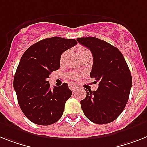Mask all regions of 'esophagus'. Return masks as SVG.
Returning a JSON list of instances; mask_svg holds the SVG:
<instances>
[{
  "mask_svg": "<svg viewBox=\"0 0 147 147\" xmlns=\"http://www.w3.org/2000/svg\"><path fill=\"white\" fill-rule=\"evenodd\" d=\"M69 88H71V90H72L73 92H74V91H75L76 89V88H77V86H75V85H74V84H69Z\"/></svg>",
  "mask_w": 147,
  "mask_h": 147,
  "instance_id": "1",
  "label": "esophagus"
}]
</instances>
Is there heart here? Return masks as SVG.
I'll use <instances>...</instances> for the list:
<instances>
[{
	"instance_id": "1",
	"label": "heart",
	"mask_w": 147,
	"mask_h": 147,
	"mask_svg": "<svg viewBox=\"0 0 147 147\" xmlns=\"http://www.w3.org/2000/svg\"><path fill=\"white\" fill-rule=\"evenodd\" d=\"M86 54H91L90 51L88 50L87 48H86V47H79V49H78L79 56H81V55H86ZM65 55H66V53H64L62 55H61V61H62L63 59H64ZM70 76L73 79H75L77 77V76L75 74H70Z\"/></svg>"
}]
</instances>
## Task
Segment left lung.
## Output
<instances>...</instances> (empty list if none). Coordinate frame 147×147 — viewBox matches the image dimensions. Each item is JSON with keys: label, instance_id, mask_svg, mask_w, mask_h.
Listing matches in <instances>:
<instances>
[{"label": "left lung", "instance_id": "1", "mask_svg": "<svg viewBox=\"0 0 147 147\" xmlns=\"http://www.w3.org/2000/svg\"><path fill=\"white\" fill-rule=\"evenodd\" d=\"M76 40L90 49L93 65L90 76L98 82L95 92L88 91L80 101L85 116L96 124L114 121L128 102L132 78L123 55L116 47L97 37H80Z\"/></svg>", "mask_w": 147, "mask_h": 147}]
</instances>
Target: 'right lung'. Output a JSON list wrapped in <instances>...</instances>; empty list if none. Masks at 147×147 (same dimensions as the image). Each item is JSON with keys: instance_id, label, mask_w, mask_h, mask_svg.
Segmentation results:
<instances>
[{"instance_id": "add662e5", "label": "right lung", "mask_w": 147, "mask_h": 147, "mask_svg": "<svg viewBox=\"0 0 147 147\" xmlns=\"http://www.w3.org/2000/svg\"><path fill=\"white\" fill-rule=\"evenodd\" d=\"M74 39H43L25 51L14 76L13 87L22 111L31 122L49 125L59 121L72 92L64 82L50 88L49 75L60 67L61 55L74 47Z\"/></svg>"}]
</instances>
